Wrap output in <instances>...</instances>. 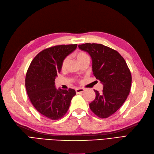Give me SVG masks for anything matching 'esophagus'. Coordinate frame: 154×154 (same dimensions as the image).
<instances>
[{"label":"esophagus","instance_id":"obj_1","mask_svg":"<svg viewBox=\"0 0 154 154\" xmlns=\"http://www.w3.org/2000/svg\"><path fill=\"white\" fill-rule=\"evenodd\" d=\"M84 90H85L83 88H78L76 89V94H80V93H83Z\"/></svg>","mask_w":154,"mask_h":154}]
</instances>
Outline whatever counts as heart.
I'll return each mask as SVG.
<instances>
[{
  "label": "heart",
  "mask_w": 154,
  "mask_h": 154,
  "mask_svg": "<svg viewBox=\"0 0 154 154\" xmlns=\"http://www.w3.org/2000/svg\"><path fill=\"white\" fill-rule=\"evenodd\" d=\"M87 56H88L87 54H85L84 52H82V51H79V52H77L76 54V57L77 59H78V60L79 61V63L80 62V61H81L82 59H83L85 57H87ZM67 57L65 58V59L63 60V63H62V64H61V67H62L63 69L65 68L66 63H67Z\"/></svg>",
  "instance_id": "b5f03b06"
}]
</instances>
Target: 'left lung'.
Masks as SVG:
<instances>
[{"mask_svg": "<svg viewBox=\"0 0 154 154\" xmlns=\"http://www.w3.org/2000/svg\"><path fill=\"white\" fill-rule=\"evenodd\" d=\"M78 47L90 54L94 75L103 86L101 93L94 90L96 97L89 104L90 108L99 118H109L122 106L130 94V69L120 54L111 48L90 43Z\"/></svg>", "mask_w": 154, "mask_h": 154, "instance_id": "left-lung-1", "label": "left lung"}]
</instances>
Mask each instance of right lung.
Wrapping results in <instances>:
<instances>
[{
  "instance_id": "1",
  "label": "right lung",
  "mask_w": 154,
  "mask_h": 154,
  "mask_svg": "<svg viewBox=\"0 0 154 154\" xmlns=\"http://www.w3.org/2000/svg\"><path fill=\"white\" fill-rule=\"evenodd\" d=\"M77 44L60 45L44 49L31 63L26 72L25 87L34 107L46 118L57 120L66 114L75 90L56 89L55 79L63 60L75 50Z\"/></svg>"
}]
</instances>
